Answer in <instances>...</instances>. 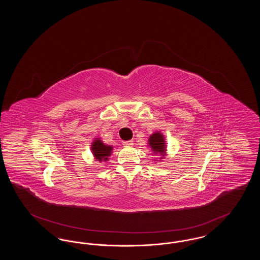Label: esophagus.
Returning a JSON list of instances; mask_svg holds the SVG:
<instances>
[{
    "label": "esophagus",
    "instance_id": "obj_1",
    "mask_svg": "<svg viewBox=\"0 0 260 260\" xmlns=\"http://www.w3.org/2000/svg\"><path fill=\"white\" fill-rule=\"evenodd\" d=\"M133 144H134V141H133V140H127V141H124V142H123V145L126 146V147H129V146H132Z\"/></svg>",
    "mask_w": 260,
    "mask_h": 260
}]
</instances>
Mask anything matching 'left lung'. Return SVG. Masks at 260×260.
<instances>
[{"instance_id": "8db88e82", "label": "left lung", "mask_w": 260, "mask_h": 260, "mask_svg": "<svg viewBox=\"0 0 260 260\" xmlns=\"http://www.w3.org/2000/svg\"><path fill=\"white\" fill-rule=\"evenodd\" d=\"M148 147L151 148L152 153L155 156H158V158L154 160L155 162L162 161V159H165L167 156V143L166 137L161 132H155L149 136Z\"/></svg>"}]
</instances>
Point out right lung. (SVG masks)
Returning <instances> with one entry per match:
<instances>
[{
	"mask_svg": "<svg viewBox=\"0 0 260 260\" xmlns=\"http://www.w3.org/2000/svg\"><path fill=\"white\" fill-rule=\"evenodd\" d=\"M113 148L114 147L112 145L103 143L102 140L98 137H95L90 144V151L92 153V156L94 160L99 161V162L109 160V157L113 153Z\"/></svg>",
	"mask_w": 260,
	"mask_h": 260,
	"instance_id": "add662e5",
	"label": "right lung"
}]
</instances>
